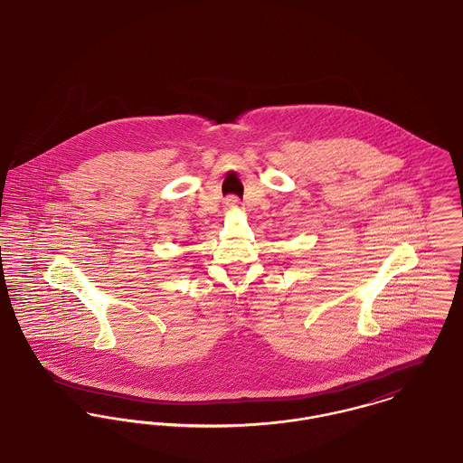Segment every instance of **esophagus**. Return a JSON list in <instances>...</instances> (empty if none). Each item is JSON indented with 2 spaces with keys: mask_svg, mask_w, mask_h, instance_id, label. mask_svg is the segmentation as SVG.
<instances>
[{
  "mask_svg": "<svg viewBox=\"0 0 463 463\" xmlns=\"http://www.w3.org/2000/svg\"><path fill=\"white\" fill-rule=\"evenodd\" d=\"M225 208L227 210H236V208H240V201L236 197H227L225 199Z\"/></svg>",
  "mask_w": 463,
  "mask_h": 463,
  "instance_id": "34e87169",
  "label": "esophagus"
}]
</instances>
